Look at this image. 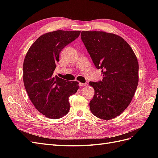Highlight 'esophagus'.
<instances>
[{"label": "esophagus", "mask_w": 158, "mask_h": 158, "mask_svg": "<svg viewBox=\"0 0 158 158\" xmlns=\"http://www.w3.org/2000/svg\"><path fill=\"white\" fill-rule=\"evenodd\" d=\"M79 85L80 87H84V86H86L87 83H79Z\"/></svg>", "instance_id": "1"}]
</instances>
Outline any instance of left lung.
Masks as SVG:
<instances>
[{
    "mask_svg": "<svg viewBox=\"0 0 158 158\" xmlns=\"http://www.w3.org/2000/svg\"><path fill=\"white\" fill-rule=\"evenodd\" d=\"M81 38L103 79L89 83L94 89L89 102L94 115L111 119L127 108L139 83V63L132 49L121 36L102 31H82Z\"/></svg>",
    "mask_w": 158,
    "mask_h": 158,
    "instance_id": "8db88e82",
    "label": "left lung"
}]
</instances>
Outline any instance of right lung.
I'll return each instance as SVG.
<instances>
[{
  "mask_svg": "<svg viewBox=\"0 0 158 158\" xmlns=\"http://www.w3.org/2000/svg\"><path fill=\"white\" fill-rule=\"evenodd\" d=\"M81 31H56L45 33L29 48L23 64V81L31 101L40 113L50 119L69 113V97L79 89L53 73L62 49L78 37Z\"/></svg>",
  "mask_w": 158,
  "mask_h": 158,
  "instance_id": "add662e5",
  "label": "right lung"
}]
</instances>
